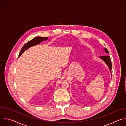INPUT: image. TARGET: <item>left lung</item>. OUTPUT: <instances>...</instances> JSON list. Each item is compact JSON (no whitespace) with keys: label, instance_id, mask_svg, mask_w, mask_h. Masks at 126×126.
<instances>
[{"label":"left lung","instance_id":"1","mask_svg":"<svg viewBox=\"0 0 126 126\" xmlns=\"http://www.w3.org/2000/svg\"><path fill=\"white\" fill-rule=\"evenodd\" d=\"M105 51L106 53L109 54V51L106 48H105ZM100 58L102 59L107 65V66L109 67V68L110 69V71L111 72V73L112 72V63H111V60L110 59V57L108 55H106V56H100Z\"/></svg>","mask_w":126,"mask_h":126}]
</instances>
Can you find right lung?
<instances>
[{
    "label": "right lung",
    "mask_w": 126,
    "mask_h": 126,
    "mask_svg": "<svg viewBox=\"0 0 126 126\" xmlns=\"http://www.w3.org/2000/svg\"><path fill=\"white\" fill-rule=\"evenodd\" d=\"M48 39V37H37L33 38L31 40L28 41L27 42L22 48L20 54H19V56H21L22 54L27 49H28L29 48L36 45L37 44H39L43 41H46Z\"/></svg>",
    "instance_id": "right-lung-1"
}]
</instances>
